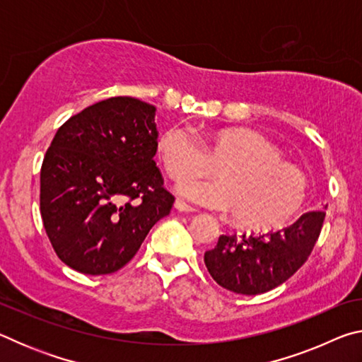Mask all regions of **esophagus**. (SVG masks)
Wrapping results in <instances>:
<instances>
[{"label": "esophagus", "instance_id": "esophagus-1", "mask_svg": "<svg viewBox=\"0 0 362 362\" xmlns=\"http://www.w3.org/2000/svg\"><path fill=\"white\" fill-rule=\"evenodd\" d=\"M174 207L179 212H194V209H193L192 206H188L187 203H183V201H180V199H175Z\"/></svg>", "mask_w": 362, "mask_h": 362}]
</instances>
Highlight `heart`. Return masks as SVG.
Returning <instances> with one entry per match:
<instances>
[{
	"label": "heart",
	"mask_w": 362,
	"mask_h": 362,
	"mask_svg": "<svg viewBox=\"0 0 362 362\" xmlns=\"http://www.w3.org/2000/svg\"><path fill=\"white\" fill-rule=\"evenodd\" d=\"M158 156L168 175L183 182L214 173L220 180L187 182L183 198L209 209L233 212L240 225L268 230L284 223L302 206L308 180L263 134L247 127L209 132L204 145L187 126L173 124L159 134Z\"/></svg>",
	"instance_id": "1"
}]
</instances>
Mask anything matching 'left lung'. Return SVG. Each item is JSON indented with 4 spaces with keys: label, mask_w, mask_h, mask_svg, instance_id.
Segmentation results:
<instances>
[{
    "label": "left lung",
    "mask_w": 362,
    "mask_h": 362,
    "mask_svg": "<svg viewBox=\"0 0 362 362\" xmlns=\"http://www.w3.org/2000/svg\"><path fill=\"white\" fill-rule=\"evenodd\" d=\"M324 217V211H311L287 228L267 235H222L204 254L206 267L214 281L231 292L257 296L272 291L308 259Z\"/></svg>",
    "instance_id": "1"
}]
</instances>
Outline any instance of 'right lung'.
I'll list each match as a JSON object with an SVG mask.
<instances>
[{"instance_id": "obj_1", "label": "right lung", "mask_w": 362, "mask_h": 362, "mask_svg": "<svg viewBox=\"0 0 362 362\" xmlns=\"http://www.w3.org/2000/svg\"><path fill=\"white\" fill-rule=\"evenodd\" d=\"M156 107L112 97L59 127L41 166L40 209L54 250L84 274L118 272L169 216L156 155Z\"/></svg>"}]
</instances>
